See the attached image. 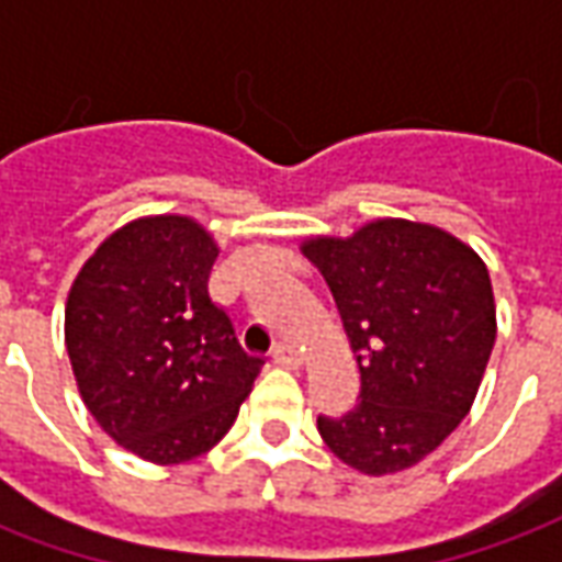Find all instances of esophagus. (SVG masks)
Masks as SVG:
<instances>
[{
  "mask_svg": "<svg viewBox=\"0 0 562 562\" xmlns=\"http://www.w3.org/2000/svg\"><path fill=\"white\" fill-rule=\"evenodd\" d=\"M273 361L280 367H285V370H297V367L304 364V355L297 352L294 346H289V342H282V346L273 349Z\"/></svg>",
  "mask_w": 562,
  "mask_h": 562,
  "instance_id": "1",
  "label": "esophagus"
}]
</instances>
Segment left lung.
I'll return each mask as SVG.
<instances>
[{"label": "left lung", "instance_id": "8db88e82", "mask_svg": "<svg viewBox=\"0 0 562 562\" xmlns=\"http://www.w3.org/2000/svg\"><path fill=\"white\" fill-rule=\"evenodd\" d=\"M361 370V401L318 415L337 458L389 475L415 467L467 418L496 340L491 273L479 252L427 222L373 220L349 237H310Z\"/></svg>", "mask_w": 562, "mask_h": 562}]
</instances>
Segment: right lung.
I'll list each match as a JSON object with an SVG mask.
<instances>
[{"instance_id": "right-lung-1", "label": "right lung", "mask_w": 562, "mask_h": 562, "mask_svg": "<svg viewBox=\"0 0 562 562\" xmlns=\"http://www.w3.org/2000/svg\"><path fill=\"white\" fill-rule=\"evenodd\" d=\"M216 256L192 216H140L104 237L68 292L80 397L114 442L159 467L216 446L265 364L210 301Z\"/></svg>"}]
</instances>
